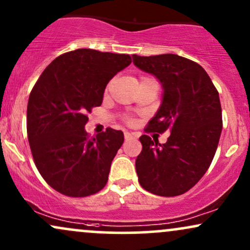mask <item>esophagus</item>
Masks as SVG:
<instances>
[{
    "label": "esophagus",
    "mask_w": 250,
    "mask_h": 250,
    "mask_svg": "<svg viewBox=\"0 0 250 250\" xmlns=\"http://www.w3.org/2000/svg\"><path fill=\"white\" fill-rule=\"evenodd\" d=\"M124 137H125V140H130V139H132V138L136 137V134L132 133V132H125Z\"/></svg>",
    "instance_id": "34e87169"
}]
</instances>
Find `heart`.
<instances>
[{
    "label": "heart",
    "instance_id": "obj_1",
    "mask_svg": "<svg viewBox=\"0 0 250 250\" xmlns=\"http://www.w3.org/2000/svg\"><path fill=\"white\" fill-rule=\"evenodd\" d=\"M127 123H128V124H131V123H132V119H131V118H127Z\"/></svg>",
    "mask_w": 250,
    "mask_h": 250
}]
</instances>
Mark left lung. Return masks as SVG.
Here are the masks:
<instances>
[{
	"mask_svg": "<svg viewBox=\"0 0 250 250\" xmlns=\"http://www.w3.org/2000/svg\"><path fill=\"white\" fill-rule=\"evenodd\" d=\"M133 64L153 75L163 99L146 131H168L165 144L144 134L136 159L140 186L160 196H177L192 188L212 163L222 131L219 92L201 65L174 54L133 55Z\"/></svg>",
	"mask_w": 250,
	"mask_h": 250,
	"instance_id": "left-lung-1",
	"label": "left lung"
}]
</instances>
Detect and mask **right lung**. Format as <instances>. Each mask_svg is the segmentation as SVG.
<instances>
[{
	"mask_svg": "<svg viewBox=\"0 0 250 250\" xmlns=\"http://www.w3.org/2000/svg\"><path fill=\"white\" fill-rule=\"evenodd\" d=\"M130 64L128 55L77 49L55 58L35 84L26 108L29 145L38 172L62 194L82 198L106 185L124 133L108 127L89 138L86 114Z\"/></svg>",
	"mask_w": 250,
	"mask_h": 250,
	"instance_id": "right-lung-1",
	"label": "right lung"
}]
</instances>
